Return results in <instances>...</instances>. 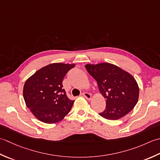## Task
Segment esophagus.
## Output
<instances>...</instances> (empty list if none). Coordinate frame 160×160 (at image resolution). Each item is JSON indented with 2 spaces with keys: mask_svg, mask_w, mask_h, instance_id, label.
Instances as JSON below:
<instances>
[{
  "mask_svg": "<svg viewBox=\"0 0 160 160\" xmlns=\"http://www.w3.org/2000/svg\"><path fill=\"white\" fill-rule=\"evenodd\" d=\"M83 96L86 98L87 100H90L91 99V94L88 93V92H83Z\"/></svg>",
  "mask_w": 160,
  "mask_h": 160,
  "instance_id": "obj_1",
  "label": "esophagus"
}]
</instances>
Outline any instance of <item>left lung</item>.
Listing matches in <instances>:
<instances>
[{"mask_svg":"<svg viewBox=\"0 0 160 160\" xmlns=\"http://www.w3.org/2000/svg\"><path fill=\"white\" fill-rule=\"evenodd\" d=\"M86 68L96 80L106 106L99 115L109 120L124 117L138 102L139 89L135 78L128 72L110 63L86 64Z\"/></svg>","mask_w":160,"mask_h":160,"instance_id":"left-lung-1","label":"left lung"}]
</instances>
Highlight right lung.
I'll return each instance as SVG.
<instances>
[{"label":"right lung","mask_w":160,"mask_h":160,"mask_svg":"<svg viewBox=\"0 0 160 160\" xmlns=\"http://www.w3.org/2000/svg\"><path fill=\"white\" fill-rule=\"evenodd\" d=\"M75 64L54 63L41 68L26 80L23 98L26 106L39 121L46 123L61 122L72 107L62 81Z\"/></svg>","instance_id":"right-lung-1"}]
</instances>
